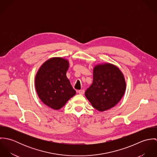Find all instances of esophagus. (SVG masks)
Returning <instances> with one entry per match:
<instances>
[{
  "instance_id": "esophagus-1",
  "label": "esophagus",
  "mask_w": 157,
  "mask_h": 157,
  "mask_svg": "<svg viewBox=\"0 0 157 157\" xmlns=\"http://www.w3.org/2000/svg\"><path fill=\"white\" fill-rule=\"evenodd\" d=\"M78 94H79L83 95V94H84V92H85V90H78Z\"/></svg>"
}]
</instances>
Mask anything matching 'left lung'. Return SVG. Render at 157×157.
I'll return each instance as SVG.
<instances>
[{"label":"left lung","instance_id":"8db88e82","mask_svg":"<svg viewBox=\"0 0 157 157\" xmlns=\"http://www.w3.org/2000/svg\"><path fill=\"white\" fill-rule=\"evenodd\" d=\"M125 90V79L120 69L104 63L94 67L93 82L85 91V96L95 109L103 112L120 101Z\"/></svg>","mask_w":157,"mask_h":157}]
</instances>
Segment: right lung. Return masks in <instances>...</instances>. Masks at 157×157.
Masks as SVG:
<instances>
[{
    "label": "right lung",
    "instance_id": "right-lung-1",
    "mask_svg": "<svg viewBox=\"0 0 157 157\" xmlns=\"http://www.w3.org/2000/svg\"><path fill=\"white\" fill-rule=\"evenodd\" d=\"M67 60L53 57L39 68L35 78V86L42 101L48 107L58 110L76 93L67 77Z\"/></svg>",
    "mask_w": 157,
    "mask_h": 157
}]
</instances>
